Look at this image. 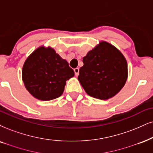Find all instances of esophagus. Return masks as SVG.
I'll list each match as a JSON object with an SVG mask.
<instances>
[{
	"mask_svg": "<svg viewBox=\"0 0 153 153\" xmlns=\"http://www.w3.org/2000/svg\"><path fill=\"white\" fill-rule=\"evenodd\" d=\"M74 74L75 75L77 76L79 75V68H75L74 69Z\"/></svg>",
	"mask_w": 153,
	"mask_h": 153,
	"instance_id": "1",
	"label": "esophagus"
}]
</instances>
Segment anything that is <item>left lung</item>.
<instances>
[{
    "label": "left lung",
    "instance_id": "1",
    "mask_svg": "<svg viewBox=\"0 0 153 153\" xmlns=\"http://www.w3.org/2000/svg\"><path fill=\"white\" fill-rule=\"evenodd\" d=\"M78 79L86 94L101 100L110 99L125 85L127 62L119 50L106 42H100L83 58Z\"/></svg>",
    "mask_w": 153,
    "mask_h": 153
}]
</instances>
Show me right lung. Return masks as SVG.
Segmentation results:
<instances>
[{
    "label": "right lung",
    "instance_id": "obj_1",
    "mask_svg": "<svg viewBox=\"0 0 153 153\" xmlns=\"http://www.w3.org/2000/svg\"><path fill=\"white\" fill-rule=\"evenodd\" d=\"M74 71L52 48L40 47L27 57L22 67V80L28 91L42 101H50L63 94L66 81Z\"/></svg>",
    "mask_w": 153,
    "mask_h": 153
}]
</instances>
